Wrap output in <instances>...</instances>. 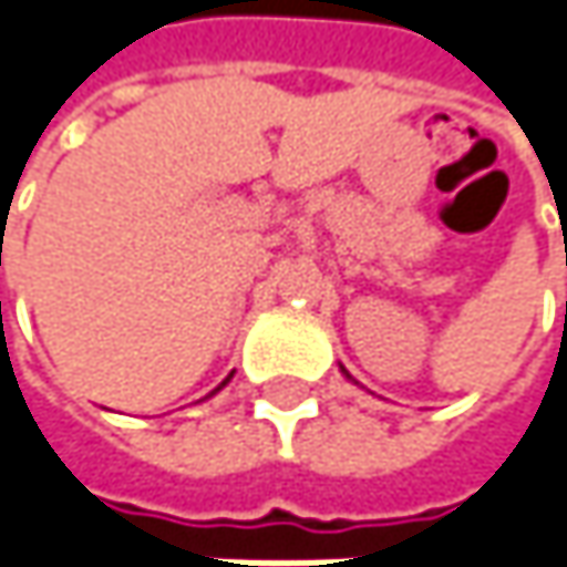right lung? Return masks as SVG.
Here are the masks:
<instances>
[{"label":"right lung","instance_id":"obj_1","mask_svg":"<svg viewBox=\"0 0 567 567\" xmlns=\"http://www.w3.org/2000/svg\"><path fill=\"white\" fill-rule=\"evenodd\" d=\"M224 386H227V380H224V383H220V386H217V390H224ZM217 390H214V393H217ZM214 393H210V396H214Z\"/></svg>","mask_w":567,"mask_h":567}]
</instances>
